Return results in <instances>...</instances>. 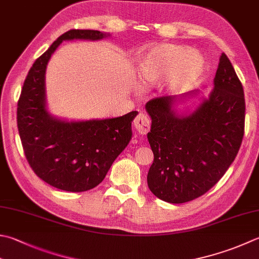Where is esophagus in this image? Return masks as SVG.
Masks as SVG:
<instances>
[{"mask_svg": "<svg viewBox=\"0 0 259 259\" xmlns=\"http://www.w3.org/2000/svg\"><path fill=\"white\" fill-rule=\"evenodd\" d=\"M134 125L135 129L138 131L139 134L146 135L148 134V131L150 130V120L146 114L139 113L134 120Z\"/></svg>", "mask_w": 259, "mask_h": 259, "instance_id": "34e87169", "label": "esophagus"}]
</instances>
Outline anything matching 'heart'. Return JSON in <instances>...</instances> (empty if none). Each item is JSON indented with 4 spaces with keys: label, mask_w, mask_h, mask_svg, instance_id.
Listing matches in <instances>:
<instances>
[{
    "label": "heart",
    "mask_w": 259,
    "mask_h": 259,
    "mask_svg": "<svg viewBox=\"0 0 259 259\" xmlns=\"http://www.w3.org/2000/svg\"><path fill=\"white\" fill-rule=\"evenodd\" d=\"M204 72V58L184 46L159 44L138 63V77L144 86L161 82L168 92H182L193 86Z\"/></svg>",
    "instance_id": "obj_1"
}]
</instances>
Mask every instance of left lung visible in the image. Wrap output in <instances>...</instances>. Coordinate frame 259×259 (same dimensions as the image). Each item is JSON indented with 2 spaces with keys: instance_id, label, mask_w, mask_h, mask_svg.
<instances>
[{
  "instance_id": "left-lung-1",
  "label": "left lung",
  "mask_w": 259,
  "mask_h": 259,
  "mask_svg": "<svg viewBox=\"0 0 259 259\" xmlns=\"http://www.w3.org/2000/svg\"><path fill=\"white\" fill-rule=\"evenodd\" d=\"M213 84L209 98L190 114H179L173 105L197 92L156 98L146 104L151 118L147 138L154 153L147 183L165 202L185 203L206 193L239 151L245 133L244 89L226 54Z\"/></svg>"
}]
</instances>
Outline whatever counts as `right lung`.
I'll use <instances>...</instances> for the list:
<instances>
[{"mask_svg":"<svg viewBox=\"0 0 259 259\" xmlns=\"http://www.w3.org/2000/svg\"><path fill=\"white\" fill-rule=\"evenodd\" d=\"M109 35L98 30L65 32L35 59L23 83L17 121L25 158L35 175L56 189L84 192L98 186L133 137L137 111L112 119L65 121L46 108V68L58 46L64 40Z\"/></svg>","mask_w":259,"mask_h":259,"instance_id":"1","label":"right lung"}]
</instances>
